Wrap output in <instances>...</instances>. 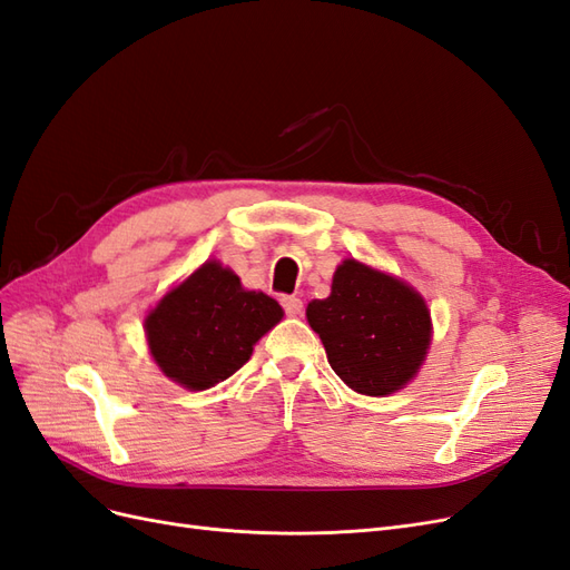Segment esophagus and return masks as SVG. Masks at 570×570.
Listing matches in <instances>:
<instances>
[{"label": "esophagus", "mask_w": 570, "mask_h": 570, "mask_svg": "<svg viewBox=\"0 0 570 570\" xmlns=\"http://www.w3.org/2000/svg\"><path fill=\"white\" fill-rule=\"evenodd\" d=\"M281 304H283L287 316H299L302 314V299H297V297H283Z\"/></svg>", "instance_id": "obj_1"}]
</instances>
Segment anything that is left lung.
<instances>
[{
	"label": "left lung",
	"mask_w": 570,
	"mask_h": 570,
	"mask_svg": "<svg viewBox=\"0 0 570 570\" xmlns=\"http://www.w3.org/2000/svg\"><path fill=\"white\" fill-rule=\"evenodd\" d=\"M333 371L352 390L383 396L404 387L430 347L423 297L402 281L347 258L327 299L306 306Z\"/></svg>",
	"instance_id": "8db88e82"
}]
</instances>
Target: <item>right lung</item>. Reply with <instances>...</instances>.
<instances>
[{
  "instance_id": "obj_1",
  "label": "right lung",
  "mask_w": 570,
  "mask_h": 570,
  "mask_svg": "<svg viewBox=\"0 0 570 570\" xmlns=\"http://www.w3.org/2000/svg\"><path fill=\"white\" fill-rule=\"evenodd\" d=\"M283 318L281 304L249 292L216 262L170 289L145 331L159 368L187 390H209L247 364L254 344Z\"/></svg>"
}]
</instances>
